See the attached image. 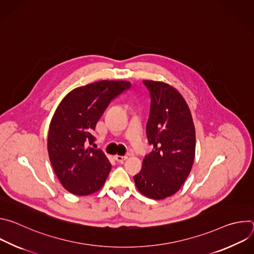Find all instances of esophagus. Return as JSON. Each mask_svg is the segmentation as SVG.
<instances>
[{"mask_svg": "<svg viewBox=\"0 0 254 254\" xmlns=\"http://www.w3.org/2000/svg\"><path fill=\"white\" fill-rule=\"evenodd\" d=\"M115 159H116V161L117 162H119V163H124L127 159V156H115Z\"/></svg>", "mask_w": 254, "mask_h": 254, "instance_id": "obj_1", "label": "esophagus"}]
</instances>
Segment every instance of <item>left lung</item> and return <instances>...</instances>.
Here are the masks:
<instances>
[{
	"mask_svg": "<svg viewBox=\"0 0 254 254\" xmlns=\"http://www.w3.org/2000/svg\"><path fill=\"white\" fill-rule=\"evenodd\" d=\"M143 83L151 93L147 136L154 151L142 160V168L133 180L143 196L163 200L177 193L191 172L195 127L186 100L175 87L156 80Z\"/></svg>",
	"mask_w": 254,
	"mask_h": 254,
	"instance_id": "8db88e82",
	"label": "left lung"
}]
</instances>
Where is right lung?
Returning a JSON list of instances; mask_svg holds the SVG:
<instances>
[{
  "mask_svg": "<svg viewBox=\"0 0 254 254\" xmlns=\"http://www.w3.org/2000/svg\"><path fill=\"white\" fill-rule=\"evenodd\" d=\"M130 85L126 80H101L65 95L52 117L48 155L61 185L71 194L87 196L101 189L112 165L100 151L87 147L98 120L110 102Z\"/></svg>",
  "mask_w": 254,
  "mask_h": 254,
  "instance_id": "add662e5",
  "label": "right lung"
}]
</instances>
